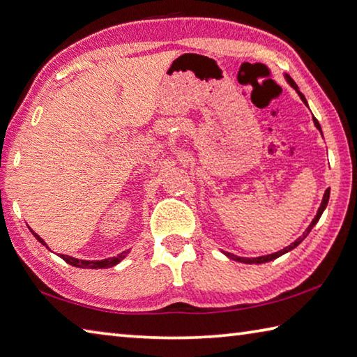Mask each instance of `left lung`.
<instances>
[{
  "instance_id": "left-lung-1",
  "label": "left lung",
  "mask_w": 357,
  "mask_h": 357,
  "mask_svg": "<svg viewBox=\"0 0 357 357\" xmlns=\"http://www.w3.org/2000/svg\"><path fill=\"white\" fill-rule=\"evenodd\" d=\"M286 80H287V82L289 84H291L292 86H294V89H295V91H297L298 93V96L301 98V100H303V102L307 105V102H306V98L303 96V95H301V91L298 90V86H297V84H295L294 82V80L291 79V77H289L287 76V74H286ZM312 119H314V124H315V127H317V129L320 130V133H321V127H320V124H319V121L317 119H315L314 116H312ZM328 200H329V188H328V190L325 191V194H324V200H321V204H320V208H319V211H317V214H315V218L312 219V222H311V224H309V227L306 228V231L303 233V234H301V236L297 239V241H295V242H292V244L291 245H287L286 248H283V250H280V252H277V253H272V255H266V257H258V258H242V257H236V255H233V253H228V252H224L225 255H227V257L228 258H230V259H234V261H239V262H245V264H262V262H268V261H272V259H277L278 257H281V255H284V253H287V252H291V250H294V248L295 247H297L298 244H300V242L301 241H303L306 236H307V234H309V231H311L312 230V228H314V225L315 224H317V222H319V219H320V216H321V213H324L325 211V208H326V205H328Z\"/></svg>"
}]
</instances>
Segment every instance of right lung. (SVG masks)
<instances>
[{
  "mask_svg": "<svg viewBox=\"0 0 357 357\" xmlns=\"http://www.w3.org/2000/svg\"><path fill=\"white\" fill-rule=\"evenodd\" d=\"M32 231V230H31ZM33 233V231H32ZM33 236L38 242H42L43 245H46V242L38 236L37 233H33ZM48 247V245H46ZM130 250H126L123 253H119L118 257H113V258H107V259H100V261H85V259H77V258H73L68 257V255H60V258H62L65 262H68V264L74 266V267H80V268H107V267H113L116 266L118 262L123 261L127 255H129Z\"/></svg>",
  "mask_w": 357,
  "mask_h": 357,
  "instance_id": "right-lung-1",
  "label": "right lung"
}]
</instances>
